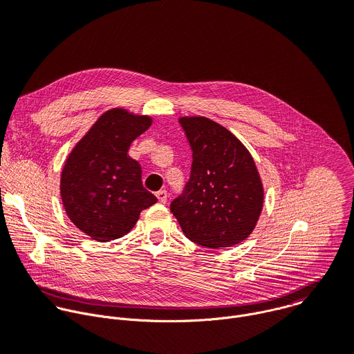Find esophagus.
<instances>
[{"instance_id":"1","label":"esophagus","mask_w":354,"mask_h":354,"mask_svg":"<svg viewBox=\"0 0 354 354\" xmlns=\"http://www.w3.org/2000/svg\"><path fill=\"white\" fill-rule=\"evenodd\" d=\"M157 198H158V201L160 203H167V200H168V192L167 190H160V192H157Z\"/></svg>"}]
</instances>
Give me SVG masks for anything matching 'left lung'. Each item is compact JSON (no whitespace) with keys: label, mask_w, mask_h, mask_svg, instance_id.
Returning <instances> with one entry per match:
<instances>
[{"label":"left lung","mask_w":354,"mask_h":354,"mask_svg":"<svg viewBox=\"0 0 354 354\" xmlns=\"http://www.w3.org/2000/svg\"><path fill=\"white\" fill-rule=\"evenodd\" d=\"M193 153L190 178L171 212L185 235L206 248H228L254 231L263 186L254 158L227 129L207 118H180Z\"/></svg>","instance_id":"obj_1"}]
</instances>
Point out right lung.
Here are the masks:
<instances>
[{
    "label": "right lung",
    "mask_w": 354,
    "mask_h": 354,
    "mask_svg": "<svg viewBox=\"0 0 354 354\" xmlns=\"http://www.w3.org/2000/svg\"><path fill=\"white\" fill-rule=\"evenodd\" d=\"M151 126L148 116L112 109L100 116L68 156L60 192L70 220L91 238L106 242L127 234L142 210L157 203L144 189L130 144Z\"/></svg>",
    "instance_id": "add662e5"
}]
</instances>
